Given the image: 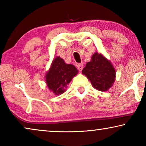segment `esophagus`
Returning <instances> with one entry per match:
<instances>
[{
    "mask_svg": "<svg viewBox=\"0 0 146 146\" xmlns=\"http://www.w3.org/2000/svg\"><path fill=\"white\" fill-rule=\"evenodd\" d=\"M77 68H78V70L79 71H82V70L83 68H84V64L82 63H80V64H78L77 65Z\"/></svg>",
    "mask_w": 146,
    "mask_h": 146,
    "instance_id": "1",
    "label": "esophagus"
}]
</instances>
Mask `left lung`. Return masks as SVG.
Wrapping results in <instances>:
<instances>
[{"label": "left lung", "instance_id": "obj_1", "mask_svg": "<svg viewBox=\"0 0 146 146\" xmlns=\"http://www.w3.org/2000/svg\"><path fill=\"white\" fill-rule=\"evenodd\" d=\"M82 74L90 80L98 90L106 92L114 82L115 71L110 62L102 54H94L90 62L82 70Z\"/></svg>", "mask_w": 146, "mask_h": 146}]
</instances>
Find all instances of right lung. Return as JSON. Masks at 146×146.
<instances>
[{
    "label": "right lung",
    "instance_id": "obj_1",
    "mask_svg": "<svg viewBox=\"0 0 146 146\" xmlns=\"http://www.w3.org/2000/svg\"><path fill=\"white\" fill-rule=\"evenodd\" d=\"M77 74L78 70L74 66L67 64L60 57H56L46 75L48 88L56 95L62 94L65 92L66 86Z\"/></svg>",
    "mask_w": 146,
    "mask_h": 146
}]
</instances>
